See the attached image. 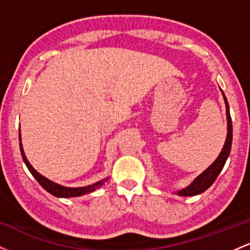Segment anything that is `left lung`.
I'll list each match as a JSON object with an SVG mask.
<instances>
[{
	"label": "left lung",
	"instance_id": "8db88e82",
	"mask_svg": "<svg viewBox=\"0 0 250 250\" xmlns=\"http://www.w3.org/2000/svg\"><path fill=\"white\" fill-rule=\"evenodd\" d=\"M222 95L226 102L227 123H228V134H227L225 146H223L219 157L215 160V162L210 166V167L206 169L202 174L199 175V176L193 181V183L189 185L187 188L177 191V194H179L180 196H194V195L201 194L205 190H207V189L213 185L214 181L216 180V177L219 176V174L221 173V170H222L227 159H228L229 153H230V148H231V141H233V125H231V117H230V113H229L228 101H227L226 95L223 91H222Z\"/></svg>",
	"mask_w": 250,
	"mask_h": 250
}]
</instances>
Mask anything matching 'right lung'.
Instances as JSON below:
<instances>
[{
    "label": "right lung",
    "mask_w": 250,
    "mask_h": 250,
    "mask_svg": "<svg viewBox=\"0 0 250 250\" xmlns=\"http://www.w3.org/2000/svg\"><path fill=\"white\" fill-rule=\"evenodd\" d=\"M19 140H20V141H21V134H19ZM20 149H21L22 159H23L25 166H27V168L29 169V171L31 173V175H33V176L35 177L37 182H39L40 185H41L42 187L48 191V193H50L51 195H54V196H56V197H75V196H81V195L91 193V191H94V190H95V189H97L99 187H101V186L103 185V181H100V182L95 183V185H90V186H87V187H81V188H69V187H63V186L57 185V183L53 182V181L45 179L44 176H42L41 174L37 173L35 169L31 167V165L29 163V161H28L27 157H25L21 142H20Z\"/></svg>",
    "instance_id": "1"
}]
</instances>
